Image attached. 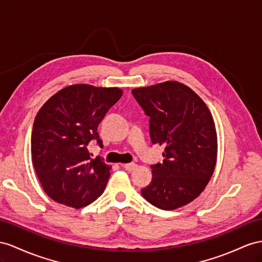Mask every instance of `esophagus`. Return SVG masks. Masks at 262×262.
I'll use <instances>...</instances> for the list:
<instances>
[{
	"instance_id": "obj_1",
	"label": "esophagus",
	"mask_w": 262,
	"mask_h": 262,
	"mask_svg": "<svg viewBox=\"0 0 262 262\" xmlns=\"http://www.w3.org/2000/svg\"><path fill=\"white\" fill-rule=\"evenodd\" d=\"M124 168L127 170V171H133L135 170L137 168V165L134 164V163H129V164H124Z\"/></svg>"
}]
</instances>
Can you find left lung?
Here are the masks:
<instances>
[{
  "label": "left lung",
  "instance_id": "8db88e82",
  "mask_svg": "<svg viewBox=\"0 0 262 262\" xmlns=\"http://www.w3.org/2000/svg\"><path fill=\"white\" fill-rule=\"evenodd\" d=\"M132 92L149 116L151 143L165 146L164 162L151 166L152 179L142 196L163 210L186 206L204 191L216 167L218 140L211 113L177 80Z\"/></svg>",
  "mask_w": 262,
  "mask_h": 262
}]
</instances>
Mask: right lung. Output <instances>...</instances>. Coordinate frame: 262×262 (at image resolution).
<instances>
[{
    "instance_id": "obj_1",
    "label": "right lung",
    "mask_w": 262,
    "mask_h": 262,
    "mask_svg": "<svg viewBox=\"0 0 262 262\" xmlns=\"http://www.w3.org/2000/svg\"><path fill=\"white\" fill-rule=\"evenodd\" d=\"M118 87L66 86L39 108L31 136L32 162L44 191L67 207H85L105 190L112 166L92 159L87 145L99 140L97 127L122 97Z\"/></svg>"
}]
</instances>
